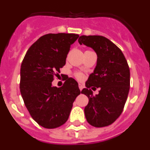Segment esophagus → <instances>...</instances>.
Wrapping results in <instances>:
<instances>
[{
    "mask_svg": "<svg viewBox=\"0 0 150 150\" xmlns=\"http://www.w3.org/2000/svg\"><path fill=\"white\" fill-rule=\"evenodd\" d=\"M83 87H84V86H83V84H81V83H79V89L82 90L83 88Z\"/></svg>",
    "mask_w": 150,
    "mask_h": 150,
    "instance_id": "34e87169",
    "label": "esophagus"
}]
</instances>
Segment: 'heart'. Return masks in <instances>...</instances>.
<instances>
[{
    "label": "heart",
    "mask_w": 150,
    "mask_h": 150,
    "mask_svg": "<svg viewBox=\"0 0 150 150\" xmlns=\"http://www.w3.org/2000/svg\"><path fill=\"white\" fill-rule=\"evenodd\" d=\"M74 76H75V77L77 79H79V80H82V79H83V78H84V75H83L82 73H79V72H76L74 74Z\"/></svg>",
    "instance_id": "obj_1"
}]
</instances>
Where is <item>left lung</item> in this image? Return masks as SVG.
I'll list each match as a JSON object with an SVG mask.
<instances>
[{
	"mask_svg": "<svg viewBox=\"0 0 150 150\" xmlns=\"http://www.w3.org/2000/svg\"><path fill=\"white\" fill-rule=\"evenodd\" d=\"M78 41L79 44L91 47L98 55L95 71L86 83V88L81 91L88 98L85 116L92 126H107L120 117L128 98L130 88L128 62L121 50L103 36L83 35ZM95 87L100 91L98 95L93 96L91 88Z\"/></svg>",
	"mask_w": 150,
	"mask_h": 150,
	"instance_id": "8db88e82",
	"label": "left lung"
}]
</instances>
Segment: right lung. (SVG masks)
<instances>
[{
	"mask_svg": "<svg viewBox=\"0 0 150 150\" xmlns=\"http://www.w3.org/2000/svg\"><path fill=\"white\" fill-rule=\"evenodd\" d=\"M78 34H48L30 46L20 71V92L33 120L46 128L61 126L68 120L73 103L80 94L77 82L66 78L63 86H52L65 65L71 45Z\"/></svg>",
	"mask_w": 150,
	"mask_h": 150,
	"instance_id": "obj_1",
	"label": "right lung"
}]
</instances>
